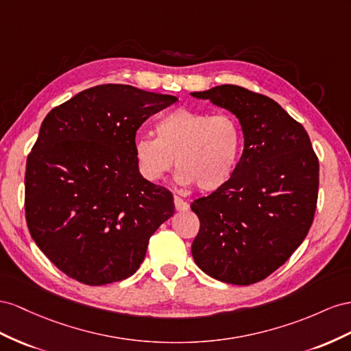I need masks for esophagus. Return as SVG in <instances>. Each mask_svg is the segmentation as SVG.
<instances>
[{
  "instance_id": "34e87169",
  "label": "esophagus",
  "mask_w": 351,
  "mask_h": 351,
  "mask_svg": "<svg viewBox=\"0 0 351 351\" xmlns=\"http://www.w3.org/2000/svg\"><path fill=\"white\" fill-rule=\"evenodd\" d=\"M173 202H175V208H176V212H185V210H188V208H189V204L185 202V199H182L181 197L175 195Z\"/></svg>"
}]
</instances>
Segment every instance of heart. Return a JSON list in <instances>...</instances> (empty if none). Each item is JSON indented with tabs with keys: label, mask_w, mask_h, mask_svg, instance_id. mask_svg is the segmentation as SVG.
<instances>
[{
	"label": "heart",
	"mask_w": 351,
	"mask_h": 351,
	"mask_svg": "<svg viewBox=\"0 0 351 351\" xmlns=\"http://www.w3.org/2000/svg\"><path fill=\"white\" fill-rule=\"evenodd\" d=\"M239 148L241 128L232 114L178 107L156 123V138H135L134 157L138 172L149 182L163 179L175 157L179 184L212 193L231 179Z\"/></svg>",
	"instance_id": "b5f03b06"
}]
</instances>
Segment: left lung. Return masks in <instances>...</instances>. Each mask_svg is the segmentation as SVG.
Instances as JSON below:
<instances>
[{
    "instance_id": "obj_1",
    "label": "left lung",
    "mask_w": 351,
    "mask_h": 351,
    "mask_svg": "<svg viewBox=\"0 0 351 351\" xmlns=\"http://www.w3.org/2000/svg\"><path fill=\"white\" fill-rule=\"evenodd\" d=\"M191 95L229 110L244 134L228 184L191 204L199 219L193 257L217 281L256 284L291 257L312 226L319 160L303 125L272 98L237 85Z\"/></svg>"
}]
</instances>
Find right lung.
<instances>
[{"label": "right lung", "mask_w": 351, "mask_h": 351, "mask_svg": "<svg viewBox=\"0 0 351 351\" xmlns=\"http://www.w3.org/2000/svg\"><path fill=\"white\" fill-rule=\"evenodd\" d=\"M178 101L106 84L47 114L25 175V212L39 250L67 276L106 285L134 275L173 195L138 172L136 131Z\"/></svg>", "instance_id": "1"}]
</instances>
